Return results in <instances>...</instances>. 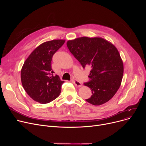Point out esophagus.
<instances>
[{
	"mask_svg": "<svg viewBox=\"0 0 146 146\" xmlns=\"http://www.w3.org/2000/svg\"><path fill=\"white\" fill-rule=\"evenodd\" d=\"M72 82L74 84L75 86H76L80 87V86H82V83L80 82L79 81H78L77 80L74 79H73L72 80Z\"/></svg>",
	"mask_w": 146,
	"mask_h": 146,
	"instance_id": "esophagus-1",
	"label": "esophagus"
}]
</instances>
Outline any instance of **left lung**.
<instances>
[{"label": "left lung", "instance_id": "obj_1", "mask_svg": "<svg viewBox=\"0 0 146 146\" xmlns=\"http://www.w3.org/2000/svg\"><path fill=\"white\" fill-rule=\"evenodd\" d=\"M67 46L83 68H91L89 81L84 85L90 88L92 95L86 101L94 105L110 101L120 87L124 73L117 48L104 38L86 36L69 40Z\"/></svg>", "mask_w": 146, "mask_h": 146}]
</instances>
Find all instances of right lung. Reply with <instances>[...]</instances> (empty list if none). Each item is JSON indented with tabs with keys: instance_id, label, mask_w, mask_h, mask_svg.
I'll return each mask as SVG.
<instances>
[{
	"instance_id": "obj_1",
	"label": "right lung",
	"mask_w": 146,
	"mask_h": 146,
	"mask_svg": "<svg viewBox=\"0 0 146 146\" xmlns=\"http://www.w3.org/2000/svg\"><path fill=\"white\" fill-rule=\"evenodd\" d=\"M64 42L54 40L41 44L31 52L22 66L21 77L23 88L37 102L49 103L61 92L64 81L52 70L51 60Z\"/></svg>"
}]
</instances>
